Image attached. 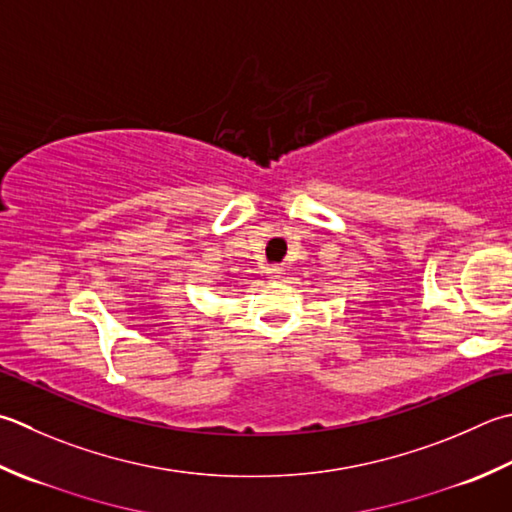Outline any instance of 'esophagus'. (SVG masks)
I'll use <instances>...</instances> for the list:
<instances>
[{
  "label": "esophagus",
  "mask_w": 512,
  "mask_h": 512,
  "mask_svg": "<svg viewBox=\"0 0 512 512\" xmlns=\"http://www.w3.org/2000/svg\"><path fill=\"white\" fill-rule=\"evenodd\" d=\"M266 273H268V277H270V279H279V277H282V266H277V264L268 266V268H266Z\"/></svg>",
  "instance_id": "1"
}]
</instances>
